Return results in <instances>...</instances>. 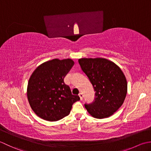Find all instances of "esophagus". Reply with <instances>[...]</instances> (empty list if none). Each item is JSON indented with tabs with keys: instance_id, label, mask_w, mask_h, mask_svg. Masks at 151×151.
Masks as SVG:
<instances>
[{
	"instance_id": "34e87169",
	"label": "esophagus",
	"mask_w": 151,
	"mask_h": 151,
	"mask_svg": "<svg viewBox=\"0 0 151 151\" xmlns=\"http://www.w3.org/2000/svg\"><path fill=\"white\" fill-rule=\"evenodd\" d=\"M79 96L80 97V99H81V100H82L83 99V95L82 93H80L79 94Z\"/></svg>"
}]
</instances>
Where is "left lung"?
I'll use <instances>...</instances> for the list:
<instances>
[{
	"instance_id": "1",
	"label": "left lung",
	"mask_w": 151,
	"mask_h": 151,
	"mask_svg": "<svg viewBox=\"0 0 151 151\" xmlns=\"http://www.w3.org/2000/svg\"><path fill=\"white\" fill-rule=\"evenodd\" d=\"M78 62L95 91L93 102L85 104V108L94 118L109 117L120 108L127 96L125 76L116 64L106 58H83Z\"/></svg>"
}]
</instances>
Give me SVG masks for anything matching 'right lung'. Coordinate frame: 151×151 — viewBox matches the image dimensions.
Segmentation results:
<instances>
[{
    "mask_svg": "<svg viewBox=\"0 0 151 151\" xmlns=\"http://www.w3.org/2000/svg\"><path fill=\"white\" fill-rule=\"evenodd\" d=\"M73 64L70 58H55L42 64L32 73L27 98L32 109L40 118L48 121L62 119L69 115L73 103L80 100L64 82Z\"/></svg>",
    "mask_w": 151,
    "mask_h": 151,
    "instance_id": "obj_1",
    "label": "right lung"
}]
</instances>
